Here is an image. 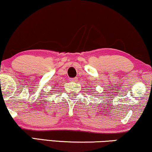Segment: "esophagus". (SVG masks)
<instances>
[{
  "label": "esophagus",
  "mask_w": 152,
  "mask_h": 152,
  "mask_svg": "<svg viewBox=\"0 0 152 152\" xmlns=\"http://www.w3.org/2000/svg\"><path fill=\"white\" fill-rule=\"evenodd\" d=\"M77 80V78H70V82H76Z\"/></svg>",
  "instance_id": "esophagus-1"
}]
</instances>
